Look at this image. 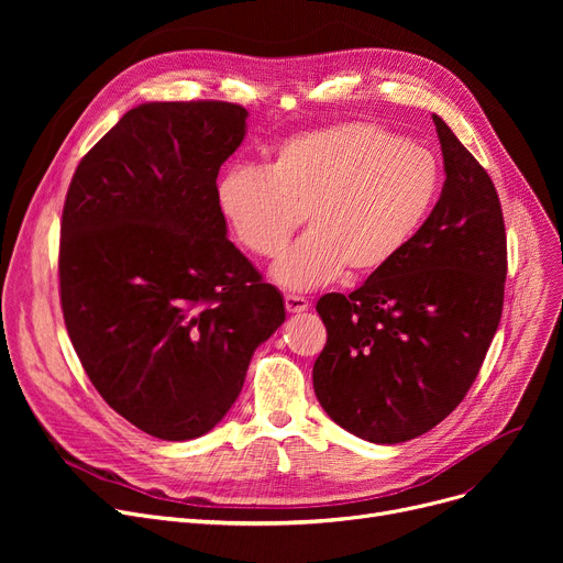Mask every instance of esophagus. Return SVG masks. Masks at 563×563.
Instances as JSON below:
<instances>
[{"label":"esophagus","mask_w":563,"mask_h":563,"mask_svg":"<svg viewBox=\"0 0 563 563\" xmlns=\"http://www.w3.org/2000/svg\"><path fill=\"white\" fill-rule=\"evenodd\" d=\"M285 308H287V312H306L308 310V301L303 297H297V294H287V297H285Z\"/></svg>","instance_id":"34e87169"}]
</instances>
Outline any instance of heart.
Returning <instances> with one entry per match:
<instances>
[{"instance_id":"1","label":"heart","mask_w":563,"mask_h":563,"mask_svg":"<svg viewBox=\"0 0 563 563\" xmlns=\"http://www.w3.org/2000/svg\"><path fill=\"white\" fill-rule=\"evenodd\" d=\"M440 194V164L424 145L374 123H338L276 145L266 170L230 168L217 187L236 242L274 266L287 289H314L344 269L369 276L416 240Z\"/></svg>"}]
</instances>
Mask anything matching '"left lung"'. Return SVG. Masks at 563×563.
<instances>
[{
  "instance_id": "8db88e82",
  "label": "left lung",
  "mask_w": 563,
  "mask_h": 563,
  "mask_svg": "<svg viewBox=\"0 0 563 563\" xmlns=\"http://www.w3.org/2000/svg\"><path fill=\"white\" fill-rule=\"evenodd\" d=\"M445 185L404 253L356 291L323 294L312 386L329 418L378 445L445 420L475 383L505 303L507 232L495 185L433 115Z\"/></svg>"
}]
</instances>
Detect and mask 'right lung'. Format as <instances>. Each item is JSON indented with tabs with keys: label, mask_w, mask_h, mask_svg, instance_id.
Segmentation results:
<instances>
[{
	"label": "right lung",
	"mask_w": 563,
	"mask_h": 563,
	"mask_svg": "<svg viewBox=\"0 0 563 563\" xmlns=\"http://www.w3.org/2000/svg\"><path fill=\"white\" fill-rule=\"evenodd\" d=\"M246 115L219 100L139 104L68 187L58 283L70 342L102 399L159 440L212 431L285 321L217 198Z\"/></svg>",
	"instance_id": "right-lung-1"
}]
</instances>
